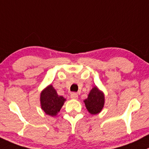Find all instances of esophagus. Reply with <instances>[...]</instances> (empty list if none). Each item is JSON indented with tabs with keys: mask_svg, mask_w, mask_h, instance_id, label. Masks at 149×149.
Returning <instances> with one entry per match:
<instances>
[{
	"mask_svg": "<svg viewBox=\"0 0 149 149\" xmlns=\"http://www.w3.org/2000/svg\"><path fill=\"white\" fill-rule=\"evenodd\" d=\"M79 96H78V94L77 93H75V92H73V93L70 94V98L72 99H74V100H77Z\"/></svg>",
	"mask_w": 149,
	"mask_h": 149,
	"instance_id": "esophagus-1",
	"label": "esophagus"
}]
</instances>
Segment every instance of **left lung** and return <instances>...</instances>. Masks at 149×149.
I'll return each mask as SVG.
<instances>
[{
    "label": "left lung",
    "instance_id": "left-lung-1",
    "mask_svg": "<svg viewBox=\"0 0 149 149\" xmlns=\"http://www.w3.org/2000/svg\"><path fill=\"white\" fill-rule=\"evenodd\" d=\"M84 102L89 113L97 114L100 113L105 105V95L97 86H94Z\"/></svg>",
    "mask_w": 149,
    "mask_h": 149
}]
</instances>
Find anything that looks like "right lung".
Wrapping results in <instances>:
<instances>
[{
    "mask_svg": "<svg viewBox=\"0 0 149 149\" xmlns=\"http://www.w3.org/2000/svg\"><path fill=\"white\" fill-rule=\"evenodd\" d=\"M66 100L57 95L56 89L52 84L44 88L40 95L41 109L46 114L52 116H57Z\"/></svg>",
    "mask_w": 149,
    "mask_h": 149,
    "instance_id": "obj_1",
    "label": "right lung"
}]
</instances>
